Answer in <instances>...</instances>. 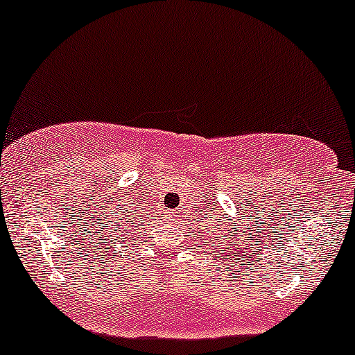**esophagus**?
<instances>
[{
    "label": "esophagus",
    "mask_w": 355,
    "mask_h": 355,
    "mask_svg": "<svg viewBox=\"0 0 355 355\" xmlns=\"http://www.w3.org/2000/svg\"><path fill=\"white\" fill-rule=\"evenodd\" d=\"M168 213H171V216H178V215H179V213H178L176 210H169Z\"/></svg>",
    "instance_id": "34e87169"
}]
</instances>
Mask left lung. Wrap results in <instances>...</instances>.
Instances as JSON below:
<instances>
[{
    "label": "left lung",
    "instance_id": "8db88e82",
    "mask_svg": "<svg viewBox=\"0 0 355 355\" xmlns=\"http://www.w3.org/2000/svg\"><path fill=\"white\" fill-rule=\"evenodd\" d=\"M198 221H200V220H198ZM208 232V231H207ZM226 237V236H225ZM210 239H213V237H210ZM197 244H198V242H197ZM218 254H220V250H218Z\"/></svg>",
    "mask_w": 355,
    "mask_h": 355
}]
</instances>
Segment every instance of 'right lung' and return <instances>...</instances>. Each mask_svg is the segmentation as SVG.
I'll use <instances>...</instances> for the list:
<instances>
[{
	"label": "right lung",
	"instance_id": "right-lung-1",
	"mask_svg": "<svg viewBox=\"0 0 355 355\" xmlns=\"http://www.w3.org/2000/svg\"><path fill=\"white\" fill-rule=\"evenodd\" d=\"M125 205H128V203H123V207H125ZM123 207H119V210L121 211H118V213H114V215L113 216H111V220H116L114 223H119V221H123V225H125V220H128V218L130 216V215H125V213H129V208H125V210L124 212L122 211L124 208ZM135 220H137V218H135ZM130 225H135V223H134V220H132V223H130ZM123 239H124V237H123Z\"/></svg>",
	"mask_w": 355,
	"mask_h": 355
}]
</instances>
